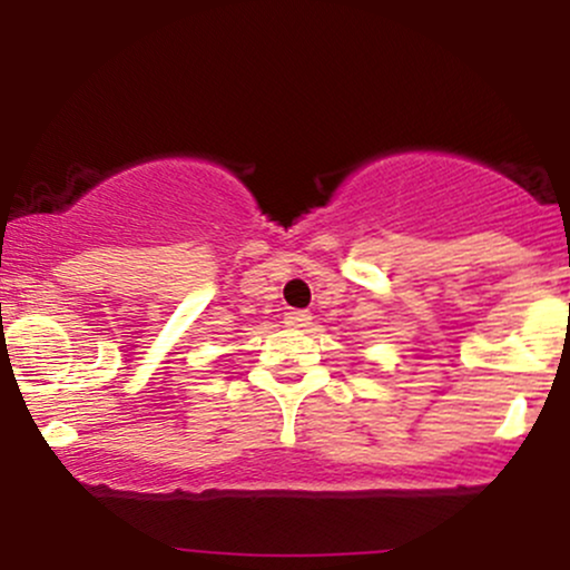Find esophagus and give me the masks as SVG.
I'll list each match as a JSON object with an SVG mask.
<instances>
[{
  "label": "esophagus",
  "mask_w": 570,
  "mask_h": 570,
  "mask_svg": "<svg viewBox=\"0 0 570 570\" xmlns=\"http://www.w3.org/2000/svg\"><path fill=\"white\" fill-rule=\"evenodd\" d=\"M284 324L289 326V330H305V326L313 324V316L307 311H289L284 316Z\"/></svg>",
  "instance_id": "esophagus-1"
}]
</instances>
